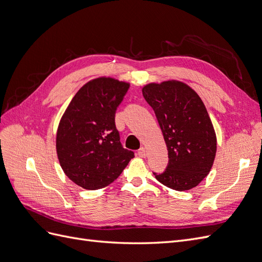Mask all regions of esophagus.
<instances>
[{"mask_svg": "<svg viewBox=\"0 0 262 262\" xmlns=\"http://www.w3.org/2000/svg\"><path fill=\"white\" fill-rule=\"evenodd\" d=\"M138 155L140 157H146L147 156V150L145 147H141L139 150H138Z\"/></svg>", "mask_w": 262, "mask_h": 262, "instance_id": "esophagus-1", "label": "esophagus"}]
</instances>
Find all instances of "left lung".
I'll return each mask as SVG.
<instances>
[{"label":"left lung","instance_id":"obj_1","mask_svg":"<svg viewBox=\"0 0 262 262\" xmlns=\"http://www.w3.org/2000/svg\"><path fill=\"white\" fill-rule=\"evenodd\" d=\"M153 108L168 149V165L153 172L177 191L196 187L208 176L216 153V136L203 101L191 87L178 81L150 83L142 90Z\"/></svg>","mask_w":262,"mask_h":262}]
</instances>
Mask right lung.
Masks as SVG:
<instances>
[{
	"label": "right lung",
	"mask_w": 262,
	"mask_h": 262,
	"mask_svg": "<svg viewBox=\"0 0 262 262\" xmlns=\"http://www.w3.org/2000/svg\"><path fill=\"white\" fill-rule=\"evenodd\" d=\"M129 83L99 77L81 87L63 114L57 154L66 175L77 186L97 190L114 182L134 157L123 148L115 116Z\"/></svg>",
	"instance_id": "1"
}]
</instances>
